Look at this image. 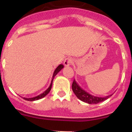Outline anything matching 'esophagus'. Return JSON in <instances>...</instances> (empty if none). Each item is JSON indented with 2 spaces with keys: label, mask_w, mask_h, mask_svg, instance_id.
Wrapping results in <instances>:
<instances>
[{
  "label": "esophagus",
  "mask_w": 132,
  "mask_h": 132,
  "mask_svg": "<svg viewBox=\"0 0 132 132\" xmlns=\"http://www.w3.org/2000/svg\"><path fill=\"white\" fill-rule=\"evenodd\" d=\"M72 63H73V59L70 57L66 58L64 60V64L66 66H70Z\"/></svg>",
  "instance_id": "34e87169"
}]
</instances>
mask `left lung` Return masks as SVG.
<instances>
[{"label": "left lung", "mask_w": 132, "mask_h": 132, "mask_svg": "<svg viewBox=\"0 0 132 132\" xmlns=\"http://www.w3.org/2000/svg\"><path fill=\"white\" fill-rule=\"evenodd\" d=\"M72 90H73L74 94L76 95V97L79 98V100L82 101L83 102L88 103V104H97L98 103L104 101V100L107 99L108 98L112 96V95H108L104 97H99L93 96L92 95L89 94L87 92L83 89L76 82V81L73 80L72 83Z\"/></svg>", "instance_id": "obj_1"}]
</instances>
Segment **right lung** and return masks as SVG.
<instances>
[{
    "label": "right lung",
    "instance_id": "right-lung-1",
    "mask_svg": "<svg viewBox=\"0 0 132 132\" xmlns=\"http://www.w3.org/2000/svg\"><path fill=\"white\" fill-rule=\"evenodd\" d=\"M63 68H64L63 65H62V64H60V65H59V66H58V67L55 69V70H54V73H53V78H52L51 83V84H50V86L48 87V89H47L46 90V91H45L43 93L40 94L39 95L36 96V97H31V98H25V97H23V98H24L25 100H26V101H34L39 100V99H41V98H43L44 97H45V96L47 95V94H48V93L50 92L51 89L52 84H53V79H54V77H55L56 75L57 74V73H59V72H60V70H61Z\"/></svg>",
    "mask_w": 132,
    "mask_h": 132
}]
</instances>
